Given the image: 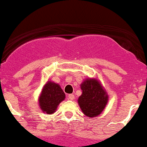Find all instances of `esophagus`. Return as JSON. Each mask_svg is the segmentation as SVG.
<instances>
[{
    "instance_id": "obj_1",
    "label": "esophagus",
    "mask_w": 147,
    "mask_h": 147,
    "mask_svg": "<svg viewBox=\"0 0 147 147\" xmlns=\"http://www.w3.org/2000/svg\"><path fill=\"white\" fill-rule=\"evenodd\" d=\"M68 99H69V100H74V95H73V94H69V95H68Z\"/></svg>"
}]
</instances>
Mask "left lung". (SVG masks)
I'll return each instance as SVG.
<instances>
[{"label": "left lung", "instance_id": "left-lung-1", "mask_svg": "<svg viewBox=\"0 0 147 147\" xmlns=\"http://www.w3.org/2000/svg\"><path fill=\"white\" fill-rule=\"evenodd\" d=\"M83 93L78 98L81 110L88 117L100 115L108 102V96L96 80L87 79L81 84Z\"/></svg>", "mask_w": 147, "mask_h": 147}]
</instances>
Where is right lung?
Returning a JSON list of instances; mask_svg holds the SVG:
<instances>
[{"label": "right lung", "instance_id": "add662e5", "mask_svg": "<svg viewBox=\"0 0 147 147\" xmlns=\"http://www.w3.org/2000/svg\"><path fill=\"white\" fill-rule=\"evenodd\" d=\"M65 98V94L57 83L48 82L45 85L39 97V105L45 113H54L60 102Z\"/></svg>", "mask_w": 147, "mask_h": 147}]
</instances>
